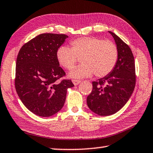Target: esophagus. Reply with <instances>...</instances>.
<instances>
[{
    "mask_svg": "<svg viewBox=\"0 0 153 153\" xmlns=\"http://www.w3.org/2000/svg\"><path fill=\"white\" fill-rule=\"evenodd\" d=\"M72 82H73V84L75 85V86H77V85H78L81 81L78 79H72Z\"/></svg>",
    "mask_w": 153,
    "mask_h": 153,
    "instance_id": "obj_1",
    "label": "esophagus"
}]
</instances>
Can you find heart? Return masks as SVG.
<instances>
[{
	"instance_id": "1",
	"label": "heart",
	"mask_w": 153,
	"mask_h": 153,
	"mask_svg": "<svg viewBox=\"0 0 153 153\" xmlns=\"http://www.w3.org/2000/svg\"><path fill=\"white\" fill-rule=\"evenodd\" d=\"M71 47L61 46L56 51V59L62 67L71 69L76 65L77 57L82 65L72 69L69 76L84 78L91 76L102 77L109 74L118 59L116 45L109 40L97 37H82L71 42Z\"/></svg>"
}]
</instances>
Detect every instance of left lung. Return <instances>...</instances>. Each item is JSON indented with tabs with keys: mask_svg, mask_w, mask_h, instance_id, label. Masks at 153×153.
Here are the masks:
<instances>
[{
	"mask_svg": "<svg viewBox=\"0 0 153 153\" xmlns=\"http://www.w3.org/2000/svg\"><path fill=\"white\" fill-rule=\"evenodd\" d=\"M108 32L117 45V63L109 74L92 82V90L86 100L90 109L100 116H108L120 111L128 101L136 85L132 52L115 33Z\"/></svg>",
	"mask_w": 153,
	"mask_h": 153,
	"instance_id": "1",
	"label": "left lung"
}]
</instances>
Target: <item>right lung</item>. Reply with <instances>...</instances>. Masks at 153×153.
Listing matches in <instances>:
<instances>
[{"instance_id": "1", "label": "right lung", "mask_w": 153, "mask_h": 153, "mask_svg": "<svg viewBox=\"0 0 153 153\" xmlns=\"http://www.w3.org/2000/svg\"><path fill=\"white\" fill-rule=\"evenodd\" d=\"M68 36L42 33L22 46L18 53L15 86L28 110L40 117L59 112L65 102L67 90L74 85L59 66L56 51Z\"/></svg>"}]
</instances>
